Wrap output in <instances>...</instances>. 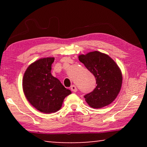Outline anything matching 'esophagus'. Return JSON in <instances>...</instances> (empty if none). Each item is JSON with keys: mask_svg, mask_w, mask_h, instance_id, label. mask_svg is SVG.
<instances>
[{"mask_svg": "<svg viewBox=\"0 0 147 147\" xmlns=\"http://www.w3.org/2000/svg\"><path fill=\"white\" fill-rule=\"evenodd\" d=\"M71 91H73V92H76V91H77V88H76V86H74V85L71 86Z\"/></svg>", "mask_w": 147, "mask_h": 147, "instance_id": "34e87169", "label": "esophagus"}]
</instances>
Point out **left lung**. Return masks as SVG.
Here are the masks:
<instances>
[{"instance_id": "left-lung-1", "label": "left lung", "mask_w": 147, "mask_h": 147, "mask_svg": "<svg viewBox=\"0 0 147 147\" xmlns=\"http://www.w3.org/2000/svg\"><path fill=\"white\" fill-rule=\"evenodd\" d=\"M79 60L95 77L96 86L84 96L86 102L93 108L110 104L117 96L123 83V74L115 61L98 51L78 56Z\"/></svg>"}]
</instances>
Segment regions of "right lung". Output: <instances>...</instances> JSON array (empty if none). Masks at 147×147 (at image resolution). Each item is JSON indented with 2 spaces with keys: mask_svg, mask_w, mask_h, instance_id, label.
<instances>
[{
  "mask_svg": "<svg viewBox=\"0 0 147 147\" xmlns=\"http://www.w3.org/2000/svg\"><path fill=\"white\" fill-rule=\"evenodd\" d=\"M53 57L39 59L30 65L24 74L23 89L31 105L44 113L56 112L64 98L71 93L51 74Z\"/></svg>",
  "mask_w": 147,
  "mask_h": 147,
  "instance_id": "add662e5",
  "label": "right lung"
}]
</instances>
